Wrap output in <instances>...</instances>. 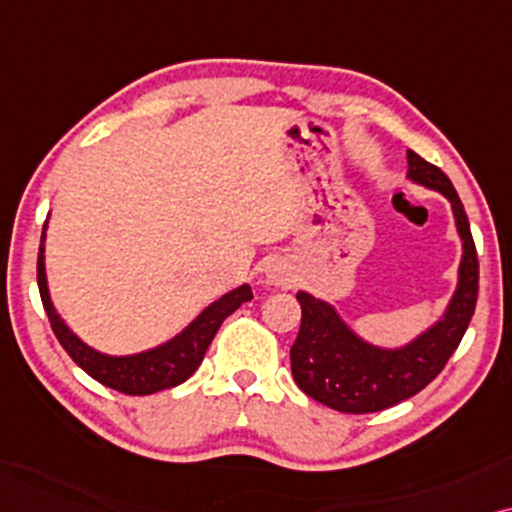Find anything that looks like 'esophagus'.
Returning <instances> with one entry per match:
<instances>
[{
  "label": "esophagus",
  "instance_id": "obj_1",
  "mask_svg": "<svg viewBox=\"0 0 512 512\" xmlns=\"http://www.w3.org/2000/svg\"><path fill=\"white\" fill-rule=\"evenodd\" d=\"M269 278H271V283H283V281H285L283 271L278 269V267H271V269H269Z\"/></svg>",
  "mask_w": 512,
  "mask_h": 512
}]
</instances>
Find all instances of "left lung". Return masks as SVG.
Here are the masks:
<instances>
[{"instance_id":"1","label":"left lung","mask_w":512,"mask_h":512,"mask_svg":"<svg viewBox=\"0 0 512 512\" xmlns=\"http://www.w3.org/2000/svg\"><path fill=\"white\" fill-rule=\"evenodd\" d=\"M407 175L419 185L445 194L452 203L456 229L463 241L459 288L445 318L417 342L398 351L365 344L344 325L330 304L297 292L302 325L290 349L292 377L309 398L344 414L388 410L431 384L461 344L478 302V250L454 185L438 166L424 161L412 149H407Z\"/></svg>"}]
</instances>
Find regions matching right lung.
I'll return each instance as SVG.
<instances>
[{
  "mask_svg": "<svg viewBox=\"0 0 512 512\" xmlns=\"http://www.w3.org/2000/svg\"><path fill=\"white\" fill-rule=\"evenodd\" d=\"M37 285L53 335L58 337V342L67 351V356H70L88 377H93L95 381H100L102 386L114 388V391L126 395H149L187 381L196 372V367L201 365L210 342H213L215 332L220 330V325L224 323V318L231 316L243 302H250L252 299L250 285H241V288L231 290L229 295H224L222 299L210 304L185 332H180L175 339H170L168 344L156 346L152 351L138 353V356L114 358L93 351L91 346H86L77 335H72L70 327L60 320L56 309H53L49 288H46L44 245H39Z\"/></svg>",
  "mask_w": 512,
  "mask_h": 512,
  "instance_id": "right-lung-1",
  "label": "right lung"
}]
</instances>
